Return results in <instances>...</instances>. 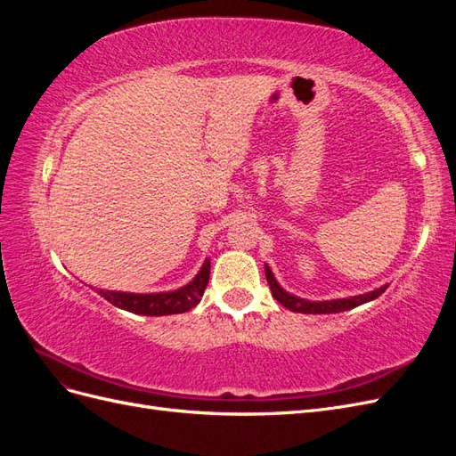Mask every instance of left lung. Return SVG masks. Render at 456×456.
Segmentation results:
<instances>
[{
  "instance_id": "obj_1",
  "label": "left lung",
  "mask_w": 456,
  "mask_h": 456,
  "mask_svg": "<svg viewBox=\"0 0 456 456\" xmlns=\"http://www.w3.org/2000/svg\"><path fill=\"white\" fill-rule=\"evenodd\" d=\"M266 281L270 285V291L273 295V298L283 305L287 310L291 312H298V314H337V312H344V310H352L360 305H365L369 300H375L377 297H380L388 285H382L380 289H375V291L360 295V297H350V298H337V300H322V302H310L305 298H298L295 295H289L287 291L278 285L275 281L272 270L266 266Z\"/></svg>"
}]
</instances>
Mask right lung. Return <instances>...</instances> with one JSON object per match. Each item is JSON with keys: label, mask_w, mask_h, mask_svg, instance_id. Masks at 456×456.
<instances>
[{"label": "right lung", "mask_w": 456, "mask_h": 456, "mask_svg": "<svg viewBox=\"0 0 456 456\" xmlns=\"http://www.w3.org/2000/svg\"><path fill=\"white\" fill-rule=\"evenodd\" d=\"M209 273H211V262L205 260L194 281H190L186 287L178 289V291L156 293V295H134V293L104 291V289H99L96 293L104 297L110 305L133 314H141V315L184 314L200 305V300L205 293V287L209 283Z\"/></svg>", "instance_id": "obj_1"}]
</instances>
